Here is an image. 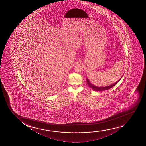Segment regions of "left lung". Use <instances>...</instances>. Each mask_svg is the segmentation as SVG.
Listing matches in <instances>:
<instances>
[{
  "label": "left lung",
  "mask_w": 146,
  "mask_h": 146,
  "mask_svg": "<svg viewBox=\"0 0 146 146\" xmlns=\"http://www.w3.org/2000/svg\"><path fill=\"white\" fill-rule=\"evenodd\" d=\"M123 76H122L117 82H115L113 84H111V85H109V86H104V87H98V86H96L95 85H94L92 84V83L90 82V81L88 79V78H87V84H88L89 87H90V88H92V89L94 90V91H105V90H108V89H109L110 88H112L113 87H114L115 85H116V84H117L118 82L120 81V80H121V78H122Z\"/></svg>",
  "instance_id": "left-lung-1"
}]
</instances>
